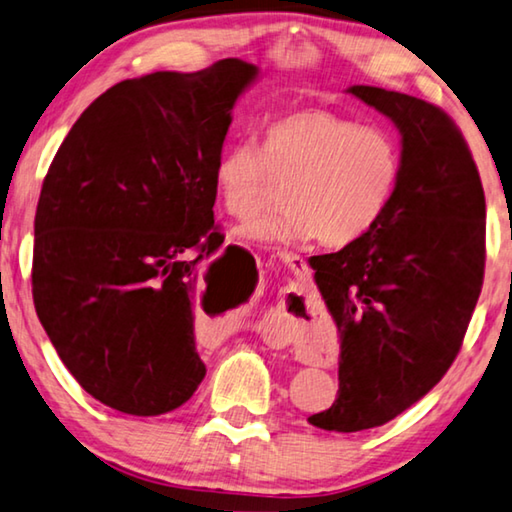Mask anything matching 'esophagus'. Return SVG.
I'll return each instance as SVG.
<instances>
[{
	"instance_id": "obj_1",
	"label": "esophagus",
	"mask_w": 512,
	"mask_h": 512,
	"mask_svg": "<svg viewBox=\"0 0 512 512\" xmlns=\"http://www.w3.org/2000/svg\"><path fill=\"white\" fill-rule=\"evenodd\" d=\"M280 257V262L287 266V269L294 273V275H303L305 271H307V264H305V259L300 257V255H294V253H280L278 255Z\"/></svg>"
}]
</instances>
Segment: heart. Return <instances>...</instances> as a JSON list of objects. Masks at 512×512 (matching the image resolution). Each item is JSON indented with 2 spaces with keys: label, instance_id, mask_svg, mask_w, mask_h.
I'll return each mask as SVG.
<instances>
[{
  "label": "heart",
  "instance_id": "obj_1",
  "mask_svg": "<svg viewBox=\"0 0 512 512\" xmlns=\"http://www.w3.org/2000/svg\"><path fill=\"white\" fill-rule=\"evenodd\" d=\"M401 182V152L380 127L323 109L291 111L264 127L262 148L239 141L214 166L227 214L246 218L287 184L285 209L243 225L266 246L319 239L328 248L360 241L380 223Z\"/></svg>",
  "mask_w": 512,
  "mask_h": 512
}]
</instances>
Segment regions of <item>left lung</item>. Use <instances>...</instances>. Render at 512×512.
I'll return each instance as SVG.
<instances>
[{
	"mask_svg": "<svg viewBox=\"0 0 512 512\" xmlns=\"http://www.w3.org/2000/svg\"><path fill=\"white\" fill-rule=\"evenodd\" d=\"M348 93L399 129L401 182L369 234L310 262L342 342L337 399L310 424L337 433L383 426L440 383L485 269L483 184L456 123L405 93Z\"/></svg>",
	"mask_w": 512,
	"mask_h": 512,
	"instance_id": "obj_1",
	"label": "left lung"
}]
</instances>
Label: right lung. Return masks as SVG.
Masks as SVG:
<instances>
[{"label": "right lung", "instance_id": "obj_1", "mask_svg": "<svg viewBox=\"0 0 512 512\" xmlns=\"http://www.w3.org/2000/svg\"><path fill=\"white\" fill-rule=\"evenodd\" d=\"M259 68L223 59L111 86L81 113L36 209L34 305L61 362L109 408L157 417L205 378L202 257L218 248L214 166Z\"/></svg>", "mask_w": 512, "mask_h": 512}]
</instances>
